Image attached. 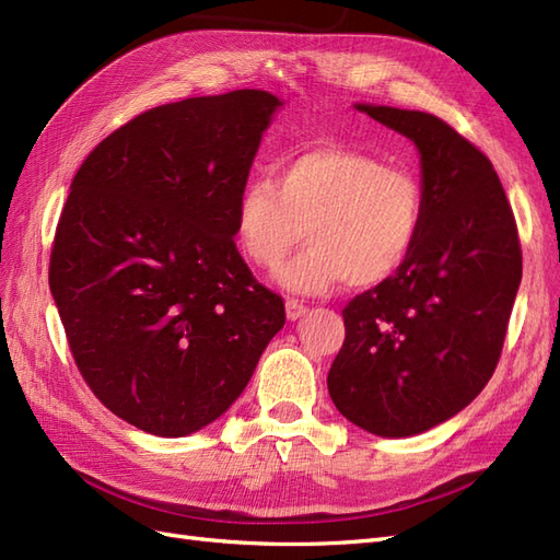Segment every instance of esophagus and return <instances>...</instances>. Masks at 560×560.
Segmentation results:
<instances>
[{
  "instance_id": "obj_1",
  "label": "esophagus",
  "mask_w": 560,
  "mask_h": 560,
  "mask_svg": "<svg viewBox=\"0 0 560 560\" xmlns=\"http://www.w3.org/2000/svg\"><path fill=\"white\" fill-rule=\"evenodd\" d=\"M284 308H287V317H290V319H299V317H303V315L308 313L306 303L299 301V299H287Z\"/></svg>"
}]
</instances>
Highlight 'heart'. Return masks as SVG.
Here are the masks:
<instances>
[{
	"label": "heart",
	"mask_w": 560,
	"mask_h": 560,
	"mask_svg": "<svg viewBox=\"0 0 560 560\" xmlns=\"http://www.w3.org/2000/svg\"><path fill=\"white\" fill-rule=\"evenodd\" d=\"M422 222L425 189L411 171L341 144L301 151L276 179H249L235 200V238L259 268H276L308 235L311 245L278 270L282 287L303 294L393 280Z\"/></svg>",
	"instance_id": "obj_1"
}]
</instances>
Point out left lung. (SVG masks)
Here are the masks:
<instances>
[{
	"label": "left lung",
	"instance_id": "1",
	"mask_svg": "<svg viewBox=\"0 0 560 560\" xmlns=\"http://www.w3.org/2000/svg\"><path fill=\"white\" fill-rule=\"evenodd\" d=\"M420 151L425 222L411 259L343 308L331 401L378 436L460 413L498 366L521 284L516 219L493 163L442 118L358 105Z\"/></svg>",
	"mask_w": 560,
	"mask_h": 560
}]
</instances>
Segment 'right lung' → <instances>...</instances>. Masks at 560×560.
I'll list each match as a JSON object with an SVG mask.
<instances>
[{"label":"right lung","mask_w":560,"mask_h":560,"mask_svg":"<svg viewBox=\"0 0 560 560\" xmlns=\"http://www.w3.org/2000/svg\"><path fill=\"white\" fill-rule=\"evenodd\" d=\"M282 103L186 97L135 116L81 163L48 284L79 374L156 436L210 425L284 327L282 296L235 247V200Z\"/></svg>","instance_id":"add662e5"}]
</instances>
